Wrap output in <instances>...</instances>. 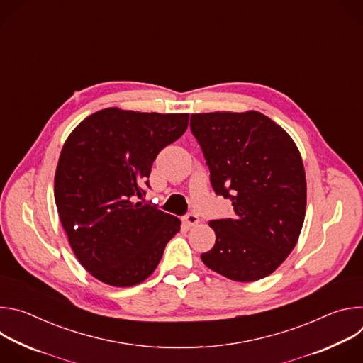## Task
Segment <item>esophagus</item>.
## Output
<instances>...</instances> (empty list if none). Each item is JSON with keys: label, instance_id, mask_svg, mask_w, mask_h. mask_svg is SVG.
Masks as SVG:
<instances>
[{"label": "esophagus", "instance_id": "obj_1", "mask_svg": "<svg viewBox=\"0 0 363 363\" xmlns=\"http://www.w3.org/2000/svg\"><path fill=\"white\" fill-rule=\"evenodd\" d=\"M184 221H185V224H186V225L194 227V225H196V224L199 223V218H198V216H196V214L189 213V214H186V216L184 217Z\"/></svg>", "mask_w": 363, "mask_h": 363}]
</instances>
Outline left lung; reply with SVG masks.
<instances>
[{"mask_svg": "<svg viewBox=\"0 0 363 363\" xmlns=\"http://www.w3.org/2000/svg\"><path fill=\"white\" fill-rule=\"evenodd\" d=\"M217 195L231 199V218L210 221L214 247L203 264L234 281L272 274L294 248L306 214V175L293 139L267 116L191 115Z\"/></svg>", "mask_w": 363, "mask_h": 363, "instance_id": "obj_1", "label": "left lung"}]
</instances>
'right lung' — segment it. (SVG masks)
<instances>
[{
  "mask_svg": "<svg viewBox=\"0 0 363 363\" xmlns=\"http://www.w3.org/2000/svg\"><path fill=\"white\" fill-rule=\"evenodd\" d=\"M188 113L116 108L86 118L67 138L55 178L62 225L80 264L97 280L129 287L147 279L179 218L135 202L158 153L188 128Z\"/></svg>",
  "mask_w": 363,
  "mask_h": 363,
  "instance_id": "right-lung-1",
  "label": "right lung"
}]
</instances>
